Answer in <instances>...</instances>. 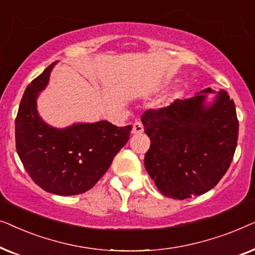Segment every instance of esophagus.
<instances>
[{
  "mask_svg": "<svg viewBox=\"0 0 255 255\" xmlns=\"http://www.w3.org/2000/svg\"><path fill=\"white\" fill-rule=\"evenodd\" d=\"M144 132V125L141 122H134L132 127V134H141Z\"/></svg>",
  "mask_w": 255,
  "mask_h": 255,
  "instance_id": "obj_1",
  "label": "esophagus"
}]
</instances>
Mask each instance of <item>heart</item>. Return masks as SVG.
Listing matches in <instances>:
<instances>
[{"mask_svg": "<svg viewBox=\"0 0 255 255\" xmlns=\"http://www.w3.org/2000/svg\"><path fill=\"white\" fill-rule=\"evenodd\" d=\"M181 94H182V92H181L180 88H174L172 90V93L168 95V97H167V99L161 103V107H167L169 103H172L174 100L179 99V97L181 96Z\"/></svg>", "mask_w": 255, "mask_h": 255, "instance_id": "b5f03b06", "label": "heart"}]
</instances>
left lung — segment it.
Instances as JSON below:
<instances>
[{"label": "left lung", "mask_w": 255, "mask_h": 255, "mask_svg": "<svg viewBox=\"0 0 255 255\" xmlns=\"http://www.w3.org/2000/svg\"><path fill=\"white\" fill-rule=\"evenodd\" d=\"M209 93H215L212 100ZM151 139L145 168L163 196L184 200L207 193L229 169L238 140L236 106L225 90L205 88L141 116Z\"/></svg>", "instance_id": "obj_1"}]
</instances>
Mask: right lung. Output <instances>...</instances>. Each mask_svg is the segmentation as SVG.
Masks as SVG:
<instances>
[{"label": "right lung", "mask_w": 255, "mask_h": 255, "mask_svg": "<svg viewBox=\"0 0 255 255\" xmlns=\"http://www.w3.org/2000/svg\"><path fill=\"white\" fill-rule=\"evenodd\" d=\"M55 64L24 92L15 121L16 149L27 174L41 189L72 196L95 186L128 142L132 127L118 128L108 121L62 128L47 124L38 113L37 99L46 88Z\"/></svg>", "instance_id": "add662e5"}]
</instances>
